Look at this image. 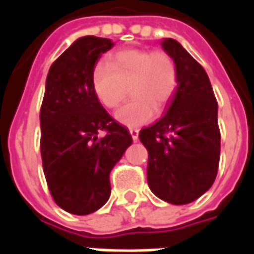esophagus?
I'll list each match as a JSON object with an SVG mask.
<instances>
[{
  "label": "esophagus",
  "mask_w": 254,
  "mask_h": 254,
  "mask_svg": "<svg viewBox=\"0 0 254 254\" xmlns=\"http://www.w3.org/2000/svg\"><path fill=\"white\" fill-rule=\"evenodd\" d=\"M129 132L132 134V138L134 141H137L138 140V129L137 127H129Z\"/></svg>",
  "instance_id": "obj_1"
}]
</instances>
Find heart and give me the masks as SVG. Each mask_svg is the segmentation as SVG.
I'll return each mask as SVG.
<instances>
[{"label": "heart", "instance_id": "b5f03b06", "mask_svg": "<svg viewBox=\"0 0 254 254\" xmlns=\"http://www.w3.org/2000/svg\"><path fill=\"white\" fill-rule=\"evenodd\" d=\"M129 87L133 100L120 107L114 117L127 127L147 124L156 116V110H165L176 95V61L165 52L122 49L109 61L96 64L92 72V88L105 107L116 109L121 105Z\"/></svg>", "mask_w": 254, "mask_h": 254}]
</instances>
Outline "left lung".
<instances>
[{"mask_svg":"<svg viewBox=\"0 0 254 254\" xmlns=\"http://www.w3.org/2000/svg\"><path fill=\"white\" fill-rule=\"evenodd\" d=\"M176 61L178 87L159 121L140 130L148 151V187L160 200L189 204L212 187L218 174V102L204 67L178 43L160 42Z\"/></svg>","mask_w":254,"mask_h":254,"instance_id":"obj_1","label":"left lung"}]
</instances>
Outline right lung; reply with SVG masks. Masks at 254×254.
Returning a JSON list of instances; mask_svg holds the SVG:
<instances>
[{
	"label": "right lung",
	"instance_id": "obj_1",
	"mask_svg": "<svg viewBox=\"0 0 254 254\" xmlns=\"http://www.w3.org/2000/svg\"><path fill=\"white\" fill-rule=\"evenodd\" d=\"M113 46L107 38H78L53 63L46 78L43 173L54 201L73 215H88L107 202L110 171L132 144L129 130L109 116L92 88L95 65Z\"/></svg>",
	"mask_w": 254,
	"mask_h": 254
}]
</instances>
